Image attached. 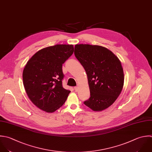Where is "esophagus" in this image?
Masks as SVG:
<instances>
[{"mask_svg": "<svg viewBox=\"0 0 152 152\" xmlns=\"http://www.w3.org/2000/svg\"><path fill=\"white\" fill-rule=\"evenodd\" d=\"M74 89H75V91H76V92H77V91H78V89H79V88H78L77 86H75V87H74Z\"/></svg>", "mask_w": 152, "mask_h": 152, "instance_id": "obj_1", "label": "esophagus"}]
</instances>
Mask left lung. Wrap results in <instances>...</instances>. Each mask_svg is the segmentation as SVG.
Here are the masks:
<instances>
[{
	"label": "left lung",
	"instance_id": "1",
	"mask_svg": "<svg viewBox=\"0 0 152 152\" xmlns=\"http://www.w3.org/2000/svg\"><path fill=\"white\" fill-rule=\"evenodd\" d=\"M75 56L85 69L90 89V98L84 104L95 111L111 106L123 88V69L118 57L99 45L76 44Z\"/></svg>",
	"mask_w": 152,
	"mask_h": 152
}]
</instances>
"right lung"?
<instances>
[{
  "label": "right lung",
  "instance_id": "obj_1",
  "mask_svg": "<svg viewBox=\"0 0 152 152\" xmlns=\"http://www.w3.org/2000/svg\"><path fill=\"white\" fill-rule=\"evenodd\" d=\"M73 45L57 44L37 51L22 74L28 96L39 109L53 113L66 102L70 91L63 87L62 65L73 54Z\"/></svg>",
  "mask_w": 152,
  "mask_h": 152
}]
</instances>
